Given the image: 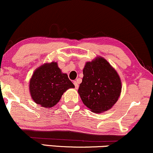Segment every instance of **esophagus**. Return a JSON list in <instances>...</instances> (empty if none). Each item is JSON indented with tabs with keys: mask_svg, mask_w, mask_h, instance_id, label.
Segmentation results:
<instances>
[{
	"mask_svg": "<svg viewBox=\"0 0 153 153\" xmlns=\"http://www.w3.org/2000/svg\"><path fill=\"white\" fill-rule=\"evenodd\" d=\"M74 86H75V89H78L79 88V84H78V82H76V81H74Z\"/></svg>",
	"mask_w": 153,
	"mask_h": 153,
	"instance_id": "1",
	"label": "esophagus"
}]
</instances>
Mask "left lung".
Returning <instances> with one entry per match:
<instances>
[{
    "mask_svg": "<svg viewBox=\"0 0 153 153\" xmlns=\"http://www.w3.org/2000/svg\"><path fill=\"white\" fill-rule=\"evenodd\" d=\"M78 92L91 111L103 112L111 109L121 93V80L116 70L106 59L97 57L86 63Z\"/></svg>",
    "mask_w": 153,
    "mask_h": 153,
    "instance_id": "8db88e82",
    "label": "left lung"
}]
</instances>
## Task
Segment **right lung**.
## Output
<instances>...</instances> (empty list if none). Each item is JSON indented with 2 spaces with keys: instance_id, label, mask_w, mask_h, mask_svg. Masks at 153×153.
<instances>
[{
  "instance_id": "right-lung-1",
  "label": "right lung",
  "mask_w": 153,
  "mask_h": 153,
  "mask_svg": "<svg viewBox=\"0 0 153 153\" xmlns=\"http://www.w3.org/2000/svg\"><path fill=\"white\" fill-rule=\"evenodd\" d=\"M69 88H74V85L54 62L46 63L36 69L29 83L30 94L33 101L47 108L56 105Z\"/></svg>"
}]
</instances>
